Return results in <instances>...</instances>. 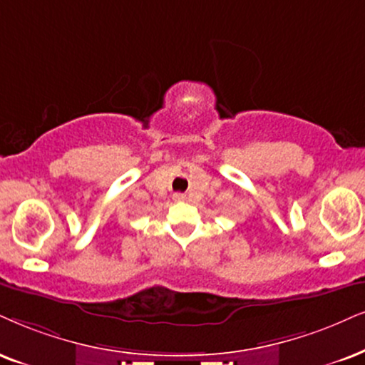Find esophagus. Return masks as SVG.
<instances>
[{
	"label": "esophagus",
	"mask_w": 365,
	"mask_h": 365,
	"mask_svg": "<svg viewBox=\"0 0 365 365\" xmlns=\"http://www.w3.org/2000/svg\"><path fill=\"white\" fill-rule=\"evenodd\" d=\"M174 201H184L186 200V195H182V192H175V195L173 196Z\"/></svg>",
	"instance_id": "obj_1"
}]
</instances>
